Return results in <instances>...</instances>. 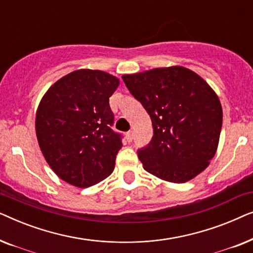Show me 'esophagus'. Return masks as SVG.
<instances>
[{
	"label": "esophagus",
	"mask_w": 253,
	"mask_h": 253,
	"mask_svg": "<svg viewBox=\"0 0 253 253\" xmlns=\"http://www.w3.org/2000/svg\"><path fill=\"white\" fill-rule=\"evenodd\" d=\"M126 140L129 141V143H130V141L132 140V138H133V133H132V131H129V132H126Z\"/></svg>",
	"instance_id": "1"
}]
</instances>
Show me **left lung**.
I'll return each instance as SVG.
<instances>
[{"label":"left lung","mask_w":253,"mask_h":253,"mask_svg":"<svg viewBox=\"0 0 253 253\" xmlns=\"http://www.w3.org/2000/svg\"><path fill=\"white\" fill-rule=\"evenodd\" d=\"M122 78L153 124L151 143L138 151L145 170L171 183H185L205 170L222 126V107L214 89L179 65Z\"/></svg>","instance_id":"8db88e82"}]
</instances>
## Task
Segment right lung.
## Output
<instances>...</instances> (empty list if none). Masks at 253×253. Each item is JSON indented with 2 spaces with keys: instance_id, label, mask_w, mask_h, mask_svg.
I'll use <instances>...</instances> for the list:
<instances>
[{
  "instance_id": "add662e5",
  "label": "right lung",
  "mask_w": 253,
  "mask_h": 253,
  "mask_svg": "<svg viewBox=\"0 0 253 253\" xmlns=\"http://www.w3.org/2000/svg\"><path fill=\"white\" fill-rule=\"evenodd\" d=\"M120 79L108 72L79 69L55 82L36 114V133L47 164L61 179L77 188L103 181L115 168L122 147L110 129L109 98Z\"/></svg>"
}]
</instances>
